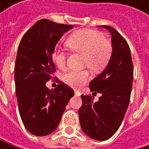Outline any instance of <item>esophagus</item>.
<instances>
[{"instance_id":"obj_1","label":"esophagus","mask_w":149,"mask_h":149,"mask_svg":"<svg viewBox=\"0 0 149 149\" xmlns=\"http://www.w3.org/2000/svg\"><path fill=\"white\" fill-rule=\"evenodd\" d=\"M75 95H76V96H80L81 93H80L79 91H75Z\"/></svg>"}]
</instances>
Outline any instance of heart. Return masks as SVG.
Instances as JSON below:
<instances>
[{"instance_id":"1","label":"heart","mask_w":149,"mask_h":149,"mask_svg":"<svg viewBox=\"0 0 149 149\" xmlns=\"http://www.w3.org/2000/svg\"><path fill=\"white\" fill-rule=\"evenodd\" d=\"M67 45L74 52L83 54L82 65L89 67L93 72L104 69L110 59L112 54V44L105 39L104 35L95 30L81 29L72 33L67 39ZM66 53L60 49H56L53 53L55 65L64 69L66 66ZM90 78L86 69L80 71H70L63 75V82L72 87H82Z\"/></svg>"}]
</instances>
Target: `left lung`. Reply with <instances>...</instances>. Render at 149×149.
Here are the masks:
<instances>
[{
	"label": "left lung",
	"instance_id": "obj_1",
	"mask_svg": "<svg viewBox=\"0 0 149 149\" xmlns=\"http://www.w3.org/2000/svg\"><path fill=\"white\" fill-rule=\"evenodd\" d=\"M112 35V55L106 69L90 83L91 92L101 93L97 102L82 95L78 110L84 133L94 140L105 141L115 134L124 118L130 100L134 69L130 46L113 27L102 26Z\"/></svg>",
	"mask_w": 149,
	"mask_h": 149
}]
</instances>
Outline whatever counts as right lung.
Instances as JSON below:
<instances>
[{
  "label": "right lung",
  "instance_id": "1",
  "mask_svg": "<svg viewBox=\"0 0 149 149\" xmlns=\"http://www.w3.org/2000/svg\"><path fill=\"white\" fill-rule=\"evenodd\" d=\"M72 27L42 19L26 31L19 42L15 67V91L22 123L34 135L53 132L74 96L73 90L63 82L59 81L54 90L45 86L56 72L52 58L55 46Z\"/></svg>",
  "mask_w": 149,
  "mask_h": 149
}]
</instances>
